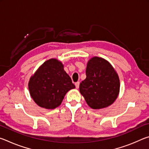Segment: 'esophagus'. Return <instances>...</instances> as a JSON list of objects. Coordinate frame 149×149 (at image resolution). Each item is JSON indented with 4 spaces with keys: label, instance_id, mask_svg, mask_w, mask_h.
Instances as JSON below:
<instances>
[{
    "label": "esophagus",
    "instance_id": "obj_1",
    "mask_svg": "<svg viewBox=\"0 0 149 149\" xmlns=\"http://www.w3.org/2000/svg\"><path fill=\"white\" fill-rule=\"evenodd\" d=\"M75 87H76L77 89H78V88H79V82L77 81V82L75 83Z\"/></svg>",
    "mask_w": 149,
    "mask_h": 149
}]
</instances>
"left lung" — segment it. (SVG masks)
<instances>
[{
	"label": "left lung",
	"instance_id": "8db88e82",
	"mask_svg": "<svg viewBox=\"0 0 149 149\" xmlns=\"http://www.w3.org/2000/svg\"><path fill=\"white\" fill-rule=\"evenodd\" d=\"M120 79L109 62L93 57L87 63L86 78L79 85V91L87 104L100 109L112 104L119 94Z\"/></svg>",
	"mask_w": 149,
	"mask_h": 149
}]
</instances>
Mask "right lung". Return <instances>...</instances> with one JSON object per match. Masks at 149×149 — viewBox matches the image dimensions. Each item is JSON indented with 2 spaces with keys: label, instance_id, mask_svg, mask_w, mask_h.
Here are the masks:
<instances>
[{
  "label": "right lung",
  "instance_id": "add662e5",
  "mask_svg": "<svg viewBox=\"0 0 149 149\" xmlns=\"http://www.w3.org/2000/svg\"><path fill=\"white\" fill-rule=\"evenodd\" d=\"M28 86L34 101L47 109L60 106L66 93L75 87L62 62L56 59L44 62L30 78Z\"/></svg>",
  "mask_w": 149,
  "mask_h": 149
}]
</instances>
